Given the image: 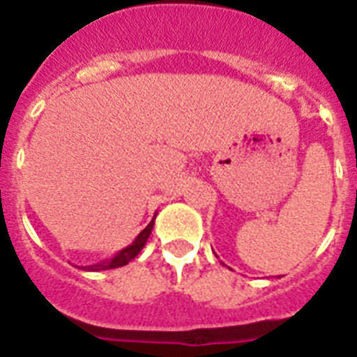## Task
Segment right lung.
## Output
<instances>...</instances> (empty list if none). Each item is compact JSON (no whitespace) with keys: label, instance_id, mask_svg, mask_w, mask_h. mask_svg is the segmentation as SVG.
I'll use <instances>...</instances> for the list:
<instances>
[{"label":"right lung","instance_id":"obj_1","mask_svg":"<svg viewBox=\"0 0 357 357\" xmlns=\"http://www.w3.org/2000/svg\"><path fill=\"white\" fill-rule=\"evenodd\" d=\"M153 223H155V216H153V220L148 223L146 229H143L139 234H137V238L132 241V245H128V247H125L123 250H119L114 257H110V259H105V261H100V263H94V264H91V266H78V268H82V270H87V272H102V270H112V268L125 266V264L130 263L135 255L143 250V247L146 245L148 238H150V234H151Z\"/></svg>","mask_w":357,"mask_h":357}]
</instances>
